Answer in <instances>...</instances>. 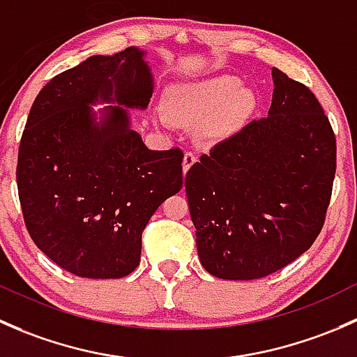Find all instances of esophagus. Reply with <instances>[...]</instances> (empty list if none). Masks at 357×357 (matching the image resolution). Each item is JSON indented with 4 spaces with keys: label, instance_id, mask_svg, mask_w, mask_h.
Returning <instances> with one entry per match:
<instances>
[{
    "label": "esophagus",
    "instance_id": "obj_1",
    "mask_svg": "<svg viewBox=\"0 0 357 357\" xmlns=\"http://www.w3.org/2000/svg\"><path fill=\"white\" fill-rule=\"evenodd\" d=\"M196 161H197L196 154H192V153H185V154H183V161H182L183 174H187V172H189V168L192 167V165L196 163Z\"/></svg>",
    "mask_w": 357,
    "mask_h": 357
}]
</instances>
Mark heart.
<instances>
[{
    "label": "heart",
    "mask_w": 357,
    "mask_h": 357,
    "mask_svg": "<svg viewBox=\"0 0 357 357\" xmlns=\"http://www.w3.org/2000/svg\"><path fill=\"white\" fill-rule=\"evenodd\" d=\"M256 94L249 86H241L234 75H215L196 82H177L165 94L167 119L180 127L194 128L199 142L218 144L237 134L256 112Z\"/></svg>",
    "instance_id": "obj_1"
}]
</instances>
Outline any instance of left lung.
I'll return each mask as SVG.
<instances>
[{"label": "left lung", "instance_id": "obj_1", "mask_svg": "<svg viewBox=\"0 0 357 357\" xmlns=\"http://www.w3.org/2000/svg\"><path fill=\"white\" fill-rule=\"evenodd\" d=\"M271 77L266 119L216 144L185 175L199 261L223 280H256L299 258L332 196V125L306 86L278 68Z\"/></svg>", "mask_w": 357, "mask_h": 357}]
</instances>
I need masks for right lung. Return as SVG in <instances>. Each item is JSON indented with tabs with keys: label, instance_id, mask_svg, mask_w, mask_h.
Returning a JSON list of instances; mask_svg holds the SVG:
<instances>
[{
	"label": "right lung",
	"instance_id": "obj_1",
	"mask_svg": "<svg viewBox=\"0 0 357 357\" xmlns=\"http://www.w3.org/2000/svg\"><path fill=\"white\" fill-rule=\"evenodd\" d=\"M153 91L146 51L130 46L61 72L29 113L17 165L25 227L77 277L132 273L149 218L182 189V151H151L132 128L128 109L148 108Z\"/></svg>",
	"mask_w": 357,
	"mask_h": 357
}]
</instances>
